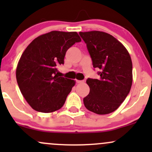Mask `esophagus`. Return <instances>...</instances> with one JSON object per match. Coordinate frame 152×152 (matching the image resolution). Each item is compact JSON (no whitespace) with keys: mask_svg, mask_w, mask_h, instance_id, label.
Here are the masks:
<instances>
[{"mask_svg":"<svg viewBox=\"0 0 152 152\" xmlns=\"http://www.w3.org/2000/svg\"><path fill=\"white\" fill-rule=\"evenodd\" d=\"M76 82L77 83H83V81H80V80H76Z\"/></svg>","mask_w":152,"mask_h":152,"instance_id":"obj_1","label":"esophagus"}]
</instances>
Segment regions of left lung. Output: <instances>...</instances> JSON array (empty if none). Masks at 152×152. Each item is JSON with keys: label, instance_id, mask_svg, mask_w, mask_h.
Here are the masks:
<instances>
[{"label": "left lung", "instance_id": "1", "mask_svg": "<svg viewBox=\"0 0 152 152\" xmlns=\"http://www.w3.org/2000/svg\"><path fill=\"white\" fill-rule=\"evenodd\" d=\"M86 43L94 68L100 70L99 79L89 78L90 88L83 98L85 107L97 114H108L119 107L132 85V62L128 50L107 33L79 32Z\"/></svg>", "mask_w": 152, "mask_h": 152}]
</instances>
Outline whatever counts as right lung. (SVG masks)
<instances>
[{
	"instance_id": "obj_1",
	"label": "right lung",
	"mask_w": 152,
	"mask_h": 152,
	"mask_svg": "<svg viewBox=\"0 0 152 152\" xmlns=\"http://www.w3.org/2000/svg\"><path fill=\"white\" fill-rule=\"evenodd\" d=\"M80 41L76 32L53 31L35 38L24 50L17 66L16 79L32 109L50 113L64 106L75 81L59 77L57 68L64 64L67 50Z\"/></svg>"
}]
</instances>
